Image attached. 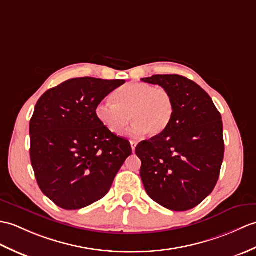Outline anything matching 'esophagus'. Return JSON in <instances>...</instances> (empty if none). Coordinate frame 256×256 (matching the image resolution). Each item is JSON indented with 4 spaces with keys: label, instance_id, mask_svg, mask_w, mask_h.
Instances as JSON below:
<instances>
[{
    "label": "esophagus",
    "instance_id": "esophagus-1",
    "mask_svg": "<svg viewBox=\"0 0 256 256\" xmlns=\"http://www.w3.org/2000/svg\"><path fill=\"white\" fill-rule=\"evenodd\" d=\"M136 145H138V142H134V140H130V147H132V150H133V152H135Z\"/></svg>",
    "mask_w": 256,
    "mask_h": 256
}]
</instances>
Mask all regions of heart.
Listing matches in <instances>:
<instances>
[{
	"label": "heart",
	"instance_id": "1",
	"mask_svg": "<svg viewBox=\"0 0 256 256\" xmlns=\"http://www.w3.org/2000/svg\"><path fill=\"white\" fill-rule=\"evenodd\" d=\"M111 101H101L96 116L111 134L120 135L130 120L134 122L128 130L130 138L162 134L169 126L174 112V101L164 87H152L145 82H128L112 94Z\"/></svg>",
	"mask_w": 256,
	"mask_h": 256
}]
</instances>
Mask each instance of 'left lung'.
<instances>
[{
	"label": "left lung",
	"instance_id": "8db88e82",
	"mask_svg": "<svg viewBox=\"0 0 256 256\" xmlns=\"http://www.w3.org/2000/svg\"><path fill=\"white\" fill-rule=\"evenodd\" d=\"M142 80L167 88L174 101L169 126L136 146L142 184L164 208L192 210L212 192L220 174L222 116L208 94L186 77L152 75Z\"/></svg>",
	"mask_w": 256,
	"mask_h": 256
}]
</instances>
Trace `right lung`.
I'll return each instance as SVG.
<instances>
[{
	"instance_id": "obj_1",
	"label": "right lung",
	"mask_w": 256,
	"mask_h": 256,
	"mask_svg": "<svg viewBox=\"0 0 256 256\" xmlns=\"http://www.w3.org/2000/svg\"><path fill=\"white\" fill-rule=\"evenodd\" d=\"M124 82L72 78L46 90L34 106L29 134L36 180L63 210L102 198L132 154L130 142L111 134L96 116V106Z\"/></svg>"
}]
</instances>
